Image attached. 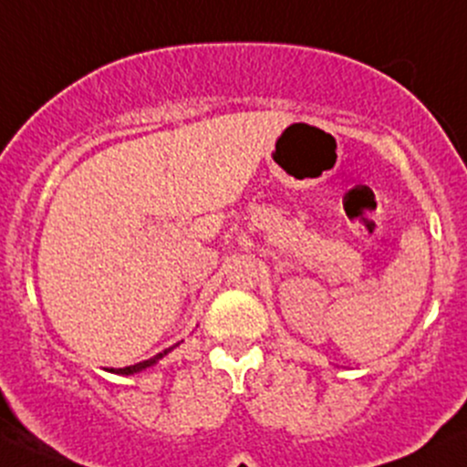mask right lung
Wrapping results in <instances>:
<instances>
[{
    "label": "right lung",
    "mask_w": 467,
    "mask_h": 467,
    "mask_svg": "<svg viewBox=\"0 0 467 467\" xmlns=\"http://www.w3.org/2000/svg\"><path fill=\"white\" fill-rule=\"evenodd\" d=\"M177 346H179V343H175V346H172V348H168V350L159 352V355H155V357H152V358H146V361H140V363H135V366H126V368H110L109 372H115V375H126V377H130V375H137V372H143V370H148V368H152V366H155V363L161 361V358L166 357L168 352H171V350H175Z\"/></svg>",
    "instance_id": "obj_1"
}]
</instances>
